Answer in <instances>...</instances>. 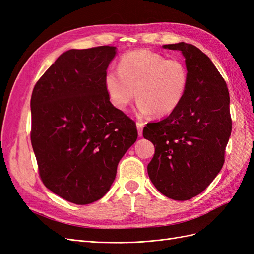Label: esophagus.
I'll return each instance as SVG.
<instances>
[{"label":"esophagus","instance_id":"esophagus-1","mask_svg":"<svg viewBox=\"0 0 254 254\" xmlns=\"http://www.w3.org/2000/svg\"><path fill=\"white\" fill-rule=\"evenodd\" d=\"M143 127H144V123H141V122H137L136 123L137 133H139L140 136H142V134H143Z\"/></svg>","mask_w":254,"mask_h":254}]
</instances>
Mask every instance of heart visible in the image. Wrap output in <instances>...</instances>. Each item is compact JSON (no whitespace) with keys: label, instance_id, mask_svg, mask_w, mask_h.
<instances>
[{"label":"heart","instance_id":"obj_1","mask_svg":"<svg viewBox=\"0 0 254 254\" xmlns=\"http://www.w3.org/2000/svg\"><path fill=\"white\" fill-rule=\"evenodd\" d=\"M189 81V70L181 60L146 49L126 53L119 71L110 70L105 76L107 93L115 108L125 110L136 95L141 114L159 117L179 108Z\"/></svg>","mask_w":254,"mask_h":254}]
</instances>
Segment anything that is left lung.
<instances>
[{
    "instance_id": "left-lung-1",
    "label": "left lung",
    "mask_w": 254,
    "mask_h": 254,
    "mask_svg": "<svg viewBox=\"0 0 254 254\" xmlns=\"http://www.w3.org/2000/svg\"><path fill=\"white\" fill-rule=\"evenodd\" d=\"M163 48L182 53L190 81L179 108L144 127V137L155 145L147 172L160 193L189 200L209 187L224 165L232 130L230 96L225 79L195 45L179 42Z\"/></svg>"
}]
</instances>
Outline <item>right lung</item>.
Masks as SVG:
<instances>
[{
	"label": "right lung",
	"mask_w": 254,
	"mask_h": 254,
	"mask_svg": "<svg viewBox=\"0 0 254 254\" xmlns=\"http://www.w3.org/2000/svg\"><path fill=\"white\" fill-rule=\"evenodd\" d=\"M115 48L60 55L35 84L30 141L43 184L76 204L109 190L122 157L137 137L135 123L110 103L105 76Z\"/></svg>",
	"instance_id": "obj_1"
}]
</instances>
